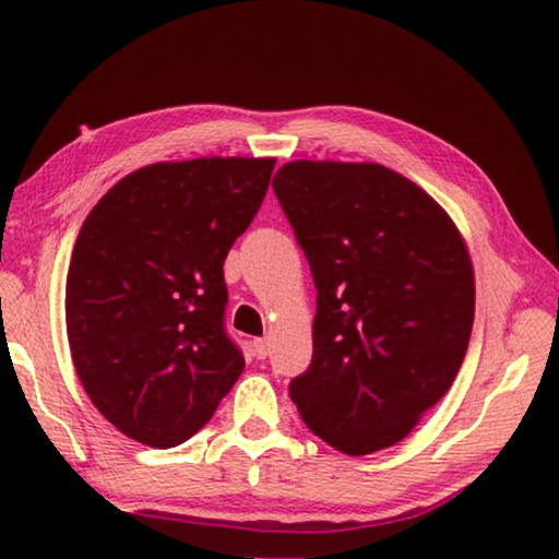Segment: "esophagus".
<instances>
[{
    "label": "esophagus",
    "mask_w": 559,
    "mask_h": 559,
    "mask_svg": "<svg viewBox=\"0 0 559 559\" xmlns=\"http://www.w3.org/2000/svg\"><path fill=\"white\" fill-rule=\"evenodd\" d=\"M269 349H271V342H269L266 337H261V340H253V354H257L259 359L269 357Z\"/></svg>",
    "instance_id": "34e87169"
}]
</instances>
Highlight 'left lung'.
Masks as SVG:
<instances>
[{
    "label": "left lung",
    "mask_w": 559,
    "mask_h": 559,
    "mask_svg": "<svg viewBox=\"0 0 559 559\" xmlns=\"http://www.w3.org/2000/svg\"><path fill=\"white\" fill-rule=\"evenodd\" d=\"M273 190L318 288L312 361L290 399L334 450L393 448L450 391L469 347L466 241L428 192L381 164L290 160Z\"/></svg>",
    "instance_id": "8db88e82"
}]
</instances>
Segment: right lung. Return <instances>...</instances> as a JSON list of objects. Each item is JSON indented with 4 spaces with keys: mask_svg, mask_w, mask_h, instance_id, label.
Returning <instances> with one entry per match:
<instances>
[{
    "mask_svg": "<svg viewBox=\"0 0 559 559\" xmlns=\"http://www.w3.org/2000/svg\"><path fill=\"white\" fill-rule=\"evenodd\" d=\"M276 158L160 160L115 182L70 259V357L90 401L156 450L190 440L245 371L225 332V259Z\"/></svg>",
    "mask_w": 559,
    "mask_h": 559,
    "instance_id": "1",
    "label": "right lung"
}]
</instances>
